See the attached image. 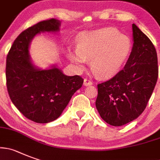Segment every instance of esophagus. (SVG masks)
Masks as SVG:
<instances>
[{
	"label": "esophagus",
	"instance_id": "34e87169",
	"mask_svg": "<svg viewBox=\"0 0 160 160\" xmlns=\"http://www.w3.org/2000/svg\"><path fill=\"white\" fill-rule=\"evenodd\" d=\"M91 85H93V82H92L90 80H89V79H84V86H91Z\"/></svg>",
	"mask_w": 160,
	"mask_h": 160
}]
</instances>
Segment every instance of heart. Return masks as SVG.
Listing matches in <instances>:
<instances>
[{"mask_svg": "<svg viewBox=\"0 0 160 160\" xmlns=\"http://www.w3.org/2000/svg\"><path fill=\"white\" fill-rule=\"evenodd\" d=\"M132 49L129 38L113 28L85 32L78 40V49L69 51L71 62L84 69L91 60V69L99 78H109L119 72Z\"/></svg>", "mask_w": 160, "mask_h": 160, "instance_id": "b5f03b06", "label": "heart"}]
</instances>
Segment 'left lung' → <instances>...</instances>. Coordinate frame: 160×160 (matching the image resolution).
Segmentation results:
<instances>
[{
	"mask_svg": "<svg viewBox=\"0 0 160 160\" xmlns=\"http://www.w3.org/2000/svg\"><path fill=\"white\" fill-rule=\"evenodd\" d=\"M132 37V48L124 69L98 85L97 109L112 126L137 119L147 106L157 82L158 58L153 43L135 23Z\"/></svg>",
	"mask_w": 160,
	"mask_h": 160,
	"instance_id": "8db88e82",
	"label": "left lung"
}]
</instances>
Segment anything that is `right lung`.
<instances>
[{"label":"right lung","mask_w":160,"mask_h":160,"mask_svg":"<svg viewBox=\"0 0 160 160\" xmlns=\"http://www.w3.org/2000/svg\"><path fill=\"white\" fill-rule=\"evenodd\" d=\"M56 19L39 22L23 31L12 45L6 59L7 89L12 102L28 119L39 124L61 116L74 93L82 87L80 76H67L56 64L46 69L31 59V42L41 32L60 30Z\"/></svg>","instance_id":"add662e5"}]
</instances>
